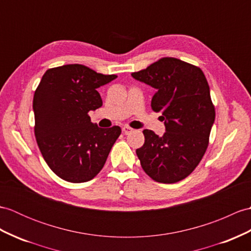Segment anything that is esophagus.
Here are the masks:
<instances>
[{
    "mask_svg": "<svg viewBox=\"0 0 251 251\" xmlns=\"http://www.w3.org/2000/svg\"><path fill=\"white\" fill-rule=\"evenodd\" d=\"M122 130H123V132L125 133V135H128V133H130L133 129H132V128H130V127L125 126V127H123V129H122Z\"/></svg>",
    "mask_w": 251,
    "mask_h": 251,
    "instance_id": "esophagus-1",
    "label": "esophagus"
}]
</instances>
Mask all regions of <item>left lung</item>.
<instances>
[{"instance_id": "8db88e82", "label": "left lung", "mask_w": 251, "mask_h": 251, "mask_svg": "<svg viewBox=\"0 0 251 251\" xmlns=\"http://www.w3.org/2000/svg\"><path fill=\"white\" fill-rule=\"evenodd\" d=\"M131 75L156 90L151 106L166 127L161 137L143 130L144 144L136 151L140 164L156 182L176 183L195 170L207 149L215 121L207 80L199 67L174 57Z\"/></svg>"}]
</instances>
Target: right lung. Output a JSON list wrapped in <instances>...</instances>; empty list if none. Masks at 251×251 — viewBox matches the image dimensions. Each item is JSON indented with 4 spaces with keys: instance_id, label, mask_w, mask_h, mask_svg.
Masks as SVG:
<instances>
[{
    "instance_id": "add662e5",
    "label": "right lung",
    "mask_w": 251,
    "mask_h": 251,
    "mask_svg": "<svg viewBox=\"0 0 251 251\" xmlns=\"http://www.w3.org/2000/svg\"><path fill=\"white\" fill-rule=\"evenodd\" d=\"M118 75L97 74L80 64L50 68L35 91V137L45 161L71 183L94 178L101 170L121 128H100L90 111L102 106L98 87Z\"/></svg>"
}]
</instances>
